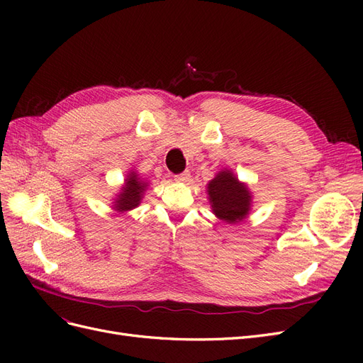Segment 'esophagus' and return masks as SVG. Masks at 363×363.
I'll return each mask as SVG.
<instances>
[{
  "instance_id": "34e87169",
  "label": "esophagus",
  "mask_w": 363,
  "mask_h": 363,
  "mask_svg": "<svg viewBox=\"0 0 363 363\" xmlns=\"http://www.w3.org/2000/svg\"><path fill=\"white\" fill-rule=\"evenodd\" d=\"M174 179H175V182L186 183V182H189V180H191V172H189V171H183V172H180V174L175 175Z\"/></svg>"
}]
</instances>
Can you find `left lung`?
<instances>
[{
	"instance_id": "obj_1",
	"label": "left lung",
	"mask_w": 363,
	"mask_h": 363,
	"mask_svg": "<svg viewBox=\"0 0 363 363\" xmlns=\"http://www.w3.org/2000/svg\"><path fill=\"white\" fill-rule=\"evenodd\" d=\"M213 213L228 224L244 219L250 211V192L230 171H221L207 186Z\"/></svg>"
}]
</instances>
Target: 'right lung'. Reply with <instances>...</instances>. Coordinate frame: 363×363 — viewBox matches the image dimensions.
I'll list each match as a JSON object with an SVG mask.
<instances>
[{
  "label": "right lung",
  "mask_w": 363,
  "mask_h": 363,
  "mask_svg": "<svg viewBox=\"0 0 363 363\" xmlns=\"http://www.w3.org/2000/svg\"><path fill=\"white\" fill-rule=\"evenodd\" d=\"M145 186V183L139 182L136 172H131L125 180V188L118 195L115 207L118 211H131V208H135L140 203Z\"/></svg>",
  "instance_id": "obj_1"
}]
</instances>
